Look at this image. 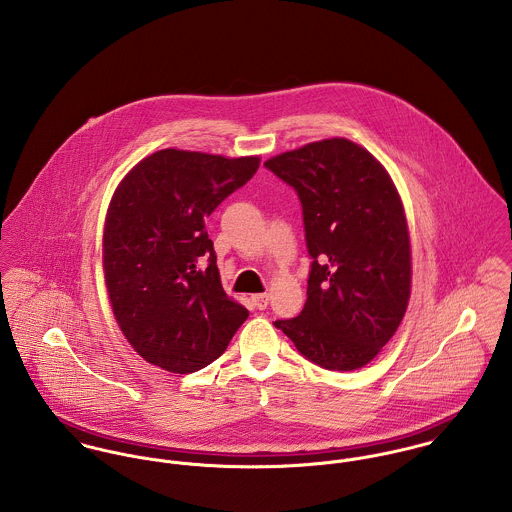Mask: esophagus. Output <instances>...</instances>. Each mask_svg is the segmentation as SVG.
<instances>
[{"label":"esophagus","mask_w":512,"mask_h":512,"mask_svg":"<svg viewBox=\"0 0 512 512\" xmlns=\"http://www.w3.org/2000/svg\"><path fill=\"white\" fill-rule=\"evenodd\" d=\"M252 301H254L256 309H266V307H268V301H270V295H268V293H258V295L252 297Z\"/></svg>","instance_id":"34e87169"}]
</instances>
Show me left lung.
Here are the masks:
<instances>
[{
	"mask_svg": "<svg viewBox=\"0 0 512 512\" xmlns=\"http://www.w3.org/2000/svg\"><path fill=\"white\" fill-rule=\"evenodd\" d=\"M264 167L295 189L313 260L303 311L274 325L321 368H361L392 339L410 299L398 191L365 147L345 138L286 151Z\"/></svg>",
	"mask_w": 512,
	"mask_h": 512,
	"instance_id": "obj_1",
	"label": "left lung"
}]
</instances>
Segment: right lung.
<instances>
[{
    "instance_id": "1",
    "label": "right lung",
    "mask_w": 512,
    "mask_h": 512,
    "mask_svg": "<svg viewBox=\"0 0 512 512\" xmlns=\"http://www.w3.org/2000/svg\"><path fill=\"white\" fill-rule=\"evenodd\" d=\"M258 165L260 157L161 149L118 185L104 226V278L124 337L147 363L201 370L246 321L248 309L222 290L205 219Z\"/></svg>"
}]
</instances>
